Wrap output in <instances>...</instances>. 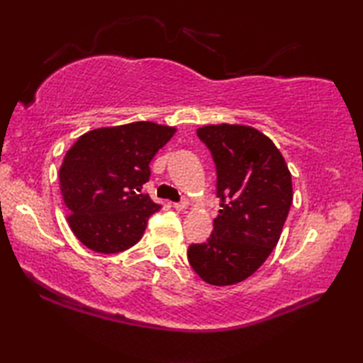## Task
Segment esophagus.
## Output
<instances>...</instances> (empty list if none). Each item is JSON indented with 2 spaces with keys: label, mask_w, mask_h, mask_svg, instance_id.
Masks as SVG:
<instances>
[{
  "label": "esophagus",
  "mask_w": 363,
  "mask_h": 363,
  "mask_svg": "<svg viewBox=\"0 0 363 363\" xmlns=\"http://www.w3.org/2000/svg\"><path fill=\"white\" fill-rule=\"evenodd\" d=\"M173 206H174V210H177V211H184L189 206V201H186V200L177 201V203H174Z\"/></svg>",
  "instance_id": "esophagus-1"
}]
</instances>
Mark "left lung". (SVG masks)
Listing matches in <instances>:
<instances>
[{"mask_svg":"<svg viewBox=\"0 0 363 363\" xmlns=\"http://www.w3.org/2000/svg\"><path fill=\"white\" fill-rule=\"evenodd\" d=\"M216 164L220 200L213 232L192 243L187 259L206 284L225 286L253 275L277 247L293 201L291 174L275 144L255 128L196 130Z\"/></svg>","mask_w":363,"mask_h":363,"instance_id":"1","label":"left lung"}]
</instances>
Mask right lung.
Listing matches in <instances>:
<instances>
[{
  "label": "right lung",
  "mask_w": 363,
  "mask_h": 363,
  "mask_svg": "<svg viewBox=\"0 0 363 363\" xmlns=\"http://www.w3.org/2000/svg\"><path fill=\"white\" fill-rule=\"evenodd\" d=\"M174 128L152 121L99 128L79 136L59 169L72 232L96 253L131 248L162 205L143 194L150 162Z\"/></svg>",
  "instance_id": "obj_1"
}]
</instances>
